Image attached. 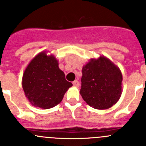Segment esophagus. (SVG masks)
I'll return each mask as SVG.
<instances>
[{
  "mask_svg": "<svg viewBox=\"0 0 146 146\" xmlns=\"http://www.w3.org/2000/svg\"><path fill=\"white\" fill-rule=\"evenodd\" d=\"M72 83H73V86H74V87H79L80 86V82L78 80H74Z\"/></svg>",
  "mask_w": 146,
  "mask_h": 146,
  "instance_id": "34e87169",
  "label": "esophagus"
}]
</instances>
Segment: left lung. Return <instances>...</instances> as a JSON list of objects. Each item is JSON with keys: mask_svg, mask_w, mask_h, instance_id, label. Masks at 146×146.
<instances>
[{"mask_svg": "<svg viewBox=\"0 0 146 146\" xmlns=\"http://www.w3.org/2000/svg\"><path fill=\"white\" fill-rule=\"evenodd\" d=\"M80 95L94 109L106 110L116 104L122 94L120 69L107 57L91 58L82 69Z\"/></svg>", "mask_w": 146, "mask_h": 146, "instance_id": "obj_1", "label": "left lung"}]
</instances>
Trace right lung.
I'll return each instance as SVG.
<instances>
[{"mask_svg":"<svg viewBox=\"0 0 146 146\" xmlns=\"http://www.w3.org/2000/svg\"><path fill=\"white\" fill-rule=\"evenodd\" d=\"M22 86L32 106L46 110L60 103L72 83L65 79L56 58L42 51L27 66L23 73Z\"/></svg>","mask_w":146,"mask_h":146,"instance_id":"add662e5","label":"right lung"}]
</instances>
